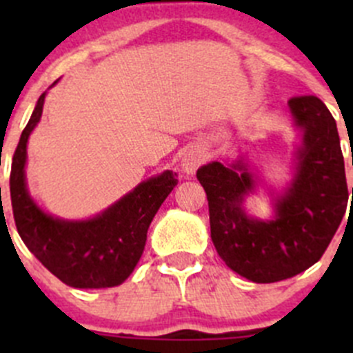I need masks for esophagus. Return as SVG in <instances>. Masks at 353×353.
Here are the masks:
<instances>
[{
  "label": "esophagus",
  "mask_w": 353,
  "mask_h": 353,
  "mask_svg": "<svg viewBox=\"0 0 353 353\" xmlns=\"http://www.w3.org/2000/svg\"><path fill=\"white\" fill-rule=\"evenodd\" d=\"M203 163V155L198 150H190L181 160V169L186 174H194L196 169Z\"/></svg>",
  "instance_id": "esophagus-1"
}]
</instances>
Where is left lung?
Segmentation results:
<instances>
[{"instance_id":"obj_1","label":"left lung","mask_w":353,"mask_h":353,"mask_svg":"<svg viewBox=\"0 0 353 353\" xmlns=\"http://www.w3.org/2000/svg\"><path fill=\"white\" fill-rule=\"evenodd\" d=\"M288 108L304 141L294 183L276 199L275 220L261 222L244 213L241 205L254 181L243 163L212 162L196 172L208 199L216 252L230 270L256 283L290 279L319 261L350 196L340 137L328 108L316 95L292 97Z\"/></svg>"}]
</instances>
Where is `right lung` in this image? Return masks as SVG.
Segmentation results:
<instances>
[{
    "label": "right lung",
    "mask_w": 353,
    "mask_h": 353,
    "mask_svg": "<svg viewBox=\"0 0 353 353\" xmlns=\"http://www.w3.org/2000/svg\"><path fill=\"white\" fill-rule=\"evenodd\" d=\"M44 99L46 94L39 97L13 154L10 196L17 230L32 254L66 285L116 287L140 261L148 227L177 184V174L165 170L138 184L102 215L85 222H66L48 215L32 201L25 186L27 140L41 119Z\"/></svg>",
    "instance_id": "right-lung-1"
}]
</instances>
